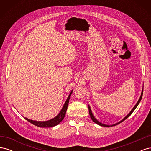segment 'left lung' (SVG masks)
<instances>
[{"label":"left lung","mask_w":151,"mask_h":151,"mask_svg":"<svg viewBox=\"0 0 151 151\" xmlns=\"http://www.w3.org/2000/svg\"><path fill=\"white\" fill-rule=\"evenodd\" d=\"M142 95H143V89H142V93H141V96H140V98H139V101H137V104L135 105V106L133 108V109H132L131 110V111L128 114V115L123 118V119L122 120H121L120 122H118V123H116V124H114V125H104V124H103V123H101V122H98L96 119L95 118V117L94 116V115H93V113H92V111H91V108H90V106H89L88 105V107H89V115H90V117H91V120H92L94 123H96V124H98V125H100V126H103V127H112V126H115V125H118V124H119V123H120L121 122H122L123 121H124L125 120H126L127 118L129 117V116H130V115L131 114L133 113V111L135 110V108L137 107V106H138V104H139V103H140V100L142 99Z\"/></svg>","instance_id":"obj_1"}]
</instances>
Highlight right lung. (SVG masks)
<instances>
[{"mask_svg":"<svg viewBox=\"0 0 151 151\" xmlns=\"http://www.w3.org/2000/svg\"><path fill=\"white\" fill-rule=\"evenodd\" d=\"M72 91H73V90H72L69 96H68L65 104H63V108L62 109V110L60 111V112L58 114L57 116H56L55 118H52V119L48 120V121H45V122H38V121L29 120L27 118H24L27 121H28L29 122L32 123V124H33V125L37 126L38 127L47 128V127H54L55 125H57L58 124H59V123H60L63 120V119L65 117V113H66L67 109L68 102H69V99H70V96H71Z\"/></svg>","mask_w":151,"mask_h":151,"instance_id":"obj_1","label":"right lung"}]
</instances>
